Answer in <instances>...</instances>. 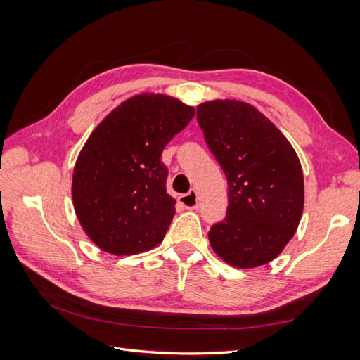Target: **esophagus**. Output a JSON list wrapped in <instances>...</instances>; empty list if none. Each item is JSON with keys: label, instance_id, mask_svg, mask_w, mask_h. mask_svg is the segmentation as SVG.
<instances>
[{"label": "esophagus", "instance_id": "esophagus-1", "mask_svg": "<svg viewBox=\"0 0 360 360\" xmlns=\"http://www.w3.org/2000/svg\"><path fill=\"white\" fill-rule=\"evenodd\" d=\"M179 200L184 207H186V209H191V210L198 209V193L195 189H191L186 195H181Z\"/></svg>", "mask_w": 360, "mask_h": 360}]
</instances>
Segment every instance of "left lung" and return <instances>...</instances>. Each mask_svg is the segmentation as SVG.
Returning <instances> with one entry per match:
<instances>
[{"instance_id":"1","label":"left lung","mask_w":360,"mask_h":360,"mask_svg":"<svg viewBox=\"0 0 360 360\" xmlns=\"http://www.w3.org/2000/svg\"><path fill=\"white\" fill-rule=\"evenodd\" d=\"M205 143L228 181L225 219L209 240L217 257L238 269L275 259L296 233L303 213V171L281 130L257 108L217 99L197 108Z\"/></svg>"}]
</instances>
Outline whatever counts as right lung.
<instances>
[{
  "mask_svg": "<svg viewBox=\"0 0 360 360\" xmlns=\"http://www.w3.org/2000/svg\"><path fill=\"white\" fill-rule=\"evenodd\" d=\"M176 97L136 94L118 105L86 139L72 179L75 213L94 245L112 255L153 249L176 214L167 192L165 146L193 118Z\"/></svg>",
  "mask_w": 360,
  "mask_h": 360,
  "instance_id": "obj_1",
  "label": "right lung"
}]
</instances>
